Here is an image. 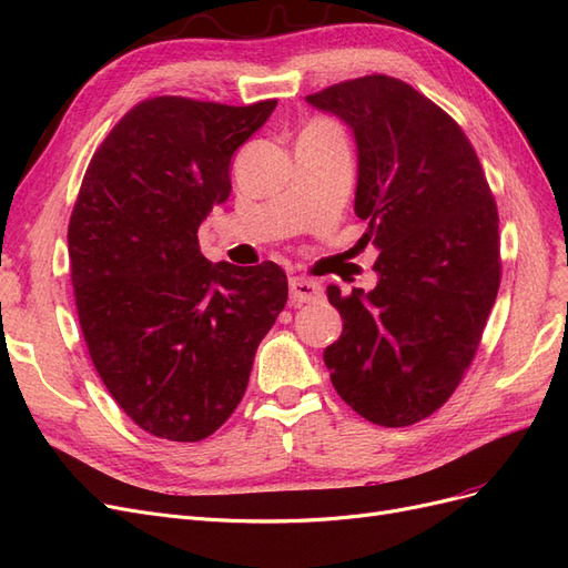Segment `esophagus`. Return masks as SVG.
Returning a JSON list of instances; mask_svg holds the SVG:
<instances>
[{
    "label": "esophagus",
    "mask_w": 568,
    "mask_h": 568,
    "mask_svg": "<svg viewBox=\"0 0 568 568\" xmlns=\"http://www.w3.org/2000/svg\"><path fill=\"white\" fill-rule=\"evenodd\" d=\"M320 296H322V286H320V282H315L311 277H294L288 282V298L294 305L313 303Z\"/></svg>",
    "instance_id": "1"
}]
</instances>
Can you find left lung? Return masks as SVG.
Listing matches in <instances>:
<instances>
[{"mask_svg": "<svg viewBox=\"0 0 568 568\" xmlns=\"http://www.w3.org/2000/svg\"><path fill=\"white\" fill-rule=\"evenodd\" d=\"M307 101L353 128L355 213L382 251L369 294L326 288L343 334L324 363L359 417L417 424L464 379L500 288L493 192L457 120L398 78L343 80Z\"/></svg>", "mask_w": 568, "mask_h": 568, "instance_id": "obj_1", "label": "left lung"}]
</instances>
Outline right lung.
Returning <instances> with one entry per match:
<instances>
[{"instance_id":"1","label":"right lung","mask_w":568,"mask_h":568,"mask_svg":"<svg viewBox=\"0 0 568 568\" xmlns=\"http://www.w3.org/2000/svg\"><path fill=\"white\" fill-rule=\"evenodd\" d=\"M274 106L151 97L84 170L68 222L80 329L118 407L156 438L196 443L230 419L286 305L280 265H213L196 236Z\"/></svg>"}]
</instances>
